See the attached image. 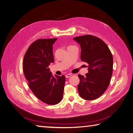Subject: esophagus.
<instances>
[{
	"instance_id": "esophagus-1",
	"label": "esophagus",
	"mask_w": 133,
	"mask_h": 133,
	"mask_svg": "<svg viewBox=\"0 0 133 133\" xmlns=\"http://www.w3.org/2000/svg\"><path fill=\"white\" fill-rule=\"evenodd\" d=\"M71 76H72V74H70H70H67L65 76H66V78H69V77H71Z\"/></svg>"
}]
</instances>
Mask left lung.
I'll use <instances>...</instances> for the list:
<instances>
[{
    "label": "left lung",
    "instance_id": "1",
    "mask_svg": "<svg viewBox=\"0 0 133 133\" xmlns=\"http://www.w3.org/2000/svg\"><path fill=\"white\" fill-rule=\"evenodd\" d=\"M81 48V60L88 64L85 77L78 74V90L84 99H95L109 85L113 72V56L107 45L95 36L86 35L74 38Z\"/></svg>",
    "mask_w": 133,
    "mask_h": 133
}]
</instances>
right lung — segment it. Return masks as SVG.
Listing matches in <instances>:
<instances>
[{
  "mask_svg": "<svg viewBox=\"0 0 133 133\" xmlns=\"http://www.w3.org/2000/svg\"><path fill=\"white\" fill-rule=\"evenodd\" d=\"M57 38L38 39L30 45L24 57L23 71L30 90L48 105H56L62 101L65 76H52L48 67L54 62L53 44Z\"/></svg>",
  "mask_w": 133,
  "mask_h": 133,
  "instance_id": "obj_1",
  "label": "right lung"
}]
</instances>
